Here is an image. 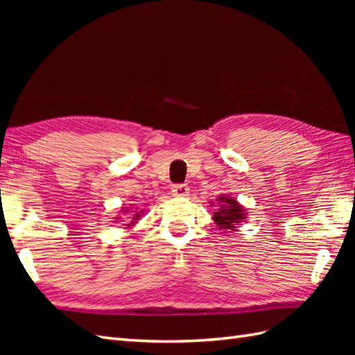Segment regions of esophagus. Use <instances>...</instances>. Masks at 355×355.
Listing matches in <instances>:
<instances>
[{"mask_svg":"<svg viewBox=\"0 0 355 355\" xmlns=\"http://www.w3.org/2000/svg\"><path fill=\"white\" fill-rule=\"evenodd\" d=\"M189 191L191 189L186 184H175L172 186L171 195L172 197H187V195H189Z\"/></svg>","mask_w":355,"mask_h":355,"instance_id":"1","label":"esophagus"}]
</instances>
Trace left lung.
I'll return each mask as SVG.
<instances>
[{
    "label": "left lung",
    "instance_id": "1",
    "mask_svg": "<svg viewBox=\"0 0 355 355\" xmlns=\"http://www.w3.org/2000/svg\"><path fill=\"white\" fill-rule=\"evenodd\" d=\"M210 205H214V202H210ZM216 207L218 209H215L212 220L215 221L218 230L236 232L239 225L245 221L247 209L229 195H220L216 198Z\"/></svg>",
    "mask_w": 355,
    "mask_h": 355
}]
</instances>
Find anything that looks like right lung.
<instances>
[{
	"mask_svg": "<svg viewBox=\"0 0 355 355\" xmlns=\"http://www.w3.org/2000/svg\"><path fill=\"white\" fill-rule=\"evenodd\" d=\"M120 212L122 214H128V215H131L130 218H131V223L130 224H126V227L130 229V227H132V225L137 223L139 220H140V216H141V214H143V209L141 210H139V209H134V207H122V210H120ZM116 220H122V218H116Z\"/></svg>",
	"mask_w": 355,
	"mask_h": 355,
	"instance_id": "obj_1",
	"label": "right lung"
}]
</instances>
